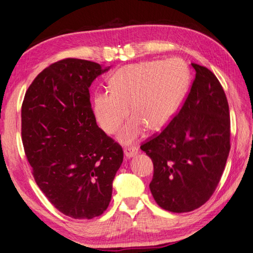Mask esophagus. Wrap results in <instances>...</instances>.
<instances>
[{"instance_id": "1", "label": "esophagus", "mask_w": 253, "mask_h": 253, "mask_svg": "<svg viewBox=\"0 0 253 253\" xmlns=\"http://www.w3.org/2000/svg\"><path fill=\"white\" fill-rule=\"evenodd\" d=\"M138 152H139V151H138L136 147H128V148H126L125 150H124V153H125V157L127 158V159H130L131 157L136 156Z\"/></svg>"}]
</instances>
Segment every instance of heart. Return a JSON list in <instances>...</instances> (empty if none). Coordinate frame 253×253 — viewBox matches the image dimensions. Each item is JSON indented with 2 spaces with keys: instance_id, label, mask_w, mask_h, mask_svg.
<instances>
[{
  "instance_id": "heart-1",
  "label": "heart",
  "mask_w": 253,
  "mask_h": 253,
  "mask_svg": "<svg viewBox=\"0 0 253 253\" xmlns=\"http://www.w3.org/2000/svg\"><path fill=\"white\" fill-rule=\"evenodd\" d=\"M111 91L94 95L93 111L98 125L108 135L122 128L118 139L131 143L142 137L146 126L159 130L174 116L190 84V71L177 59L127 64L110 79Z\"/></svg>"
}]
</instances>
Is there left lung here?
<instances>
[{
    "label": "left lung",
    "instance_id": "left-lung-1",
    "mask_svg": "<svg viewBox=\"0 0 253 253\" xmlns=\"http://www.w3.org/2000/svg\"><path fill=\"white\" fill-rule=\"evenodd\" d=\"M192 67L195 79L180 111L140 146L153 162V199L172 212L192 211L211 199L230 151L224 88L209 69L196 63Z\"/></svg>",
    "mask_w": 253,
    "mask_h": 253
}]
</instances>
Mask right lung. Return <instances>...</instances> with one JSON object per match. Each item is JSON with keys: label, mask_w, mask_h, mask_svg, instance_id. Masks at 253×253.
Here are the masks:
<instances>
[{"label": "right lung", "mask_w": 253, "mask_h": 253, "mask_svg": "<svg viewBox=\"0 0 253 253\" xmlns=\"http://www.w3.org/2000/svg\"><path fill=\"white\" fill-rule=\"evenodd\" d=\"M107 70L93 61L62 59L35 78L22 105V140L34 179L48 201L74 219L106 211L124 158L91 107L88 87Z\"/></svg>", "instance_id": "right-lung-1"}]
</instances>
